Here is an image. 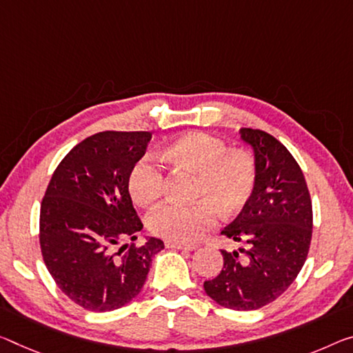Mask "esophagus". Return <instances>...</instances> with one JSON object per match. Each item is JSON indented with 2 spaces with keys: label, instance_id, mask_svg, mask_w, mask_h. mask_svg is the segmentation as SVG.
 <instances>
[{
  "label": "esophagus",
  "instance_id": "obj_1",
  "mask_svg": "<svg viewBox=\"0 0 353 353\" xmlns=\"http://www.w3.org/2000/svg\"><path fill=\"white\" fill-rule=\"evenodd\" d=\"M165 245H166V248H174V250L194 251L198 248V245H194V243H182V242H174V240H166Z\"/></svg>",
  "mask_w": 353,
  "mask_h": 353
}]
</instances>
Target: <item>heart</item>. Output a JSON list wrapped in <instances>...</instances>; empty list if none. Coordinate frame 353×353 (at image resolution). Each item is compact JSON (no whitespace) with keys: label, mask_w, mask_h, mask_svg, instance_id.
<instances>
[{"label":"heart","mask_w":353,"mask_h":353,"mask_svg":"<svg viewBox=\"0 0 353 353\" xmlns=\"http://www.w3.org/2000/svg\"><path fill=\"white\" fill-rule=\"evenodd\" d=\"M163 157L177 168L198 174V203H166L150 212V231L174 242L190 243L203 237L223 214H234L248 203L254 188L256 168L243 150H228L225 143L203 132H190L168 144ZM165 174L154 157L146 155L128 174L132 198L143 205L154 204L163 194Z\"/></svg>","instance_id":"heart-1"}]
</instances>
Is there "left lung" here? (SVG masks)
<instances>
[{
    "instance_id": "1",
    "label": "left lung",
    "mask_w": 353,
    "mask_h": 353,
    "mask_svg": "<svg viewBox=\"0 0 353 353\" xmlns=\"http://www.w3.org/2000/svg\"><path fill=\"white\" fill-rule=\"evenodd\" d=\"M239 135L253 149L256 181L248 203L221 234L247 250H221L225 264L204 290L229 310L253 311L276 300L303 267L312 205L303 172L276 138L253 128H240Z\"/></svg>"
}]
</instances>
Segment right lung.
<instances>
[{"instance_id": "1", "label": "right lung", "mask_w": 353, "mask_h": 353, "mask_svg": "<svg viewBox=\"0 0 353 353\" xmlns=\"http://www.w3.org/2000/svg\"><path fill=\"white\" fill-rule=\"evenodd\" d=\"M150 132H99L56 168L41 205V250L58 288L88 311L124 306L141 292L163 242L146 237L128 193V174ZM127 238L132 243L121 245Z\"/></svg>"}]
</instances>
